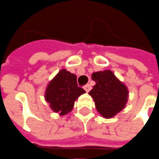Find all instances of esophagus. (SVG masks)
Segmentation results:
<instances>
[{
    "instance_id": "34e87169",
    "label": "esophagus",
    "mask_w": 159,
    "mask_h": 159,
    "mask_svg": "<svg viewBox=\"0 0 159 159\" xmlns=\"http://www.w3.org/2000/svg\"><path fill=\"white\" fill-rule=\"evenodd\" d=\"M84 90H85L86 92L89 93L91 90V85L90 84H86L84 87Z\"/></svg>"
}]
</instances>
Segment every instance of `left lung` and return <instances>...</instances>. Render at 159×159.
Listing matches in <instances>:
<instances>
[{
	"label": "left lung",
	"mask_w": 159,
	"mask_h": 159,
	"mask_svg": "<svg viewBox=\"0 0 159 159\" xmlns=\"http://www.w3.org/2000/svg\"><path fill=\"white\" fill-rule=\"evenodd\" d=\"M92 80L96 84L89 94L93 98L96 109L102 117L112 118L125 108L129 91L113 72L108 70L94 72Z\"/></svg>",
	"instance_id": "8db88e82"
}]
</instances>
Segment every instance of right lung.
Listing matches in <instances>:
<instances>
[{"instance_id": "right-lung-1", "label": "right lung", "mask_w": 159, "mask_h": 159, "mask_svg": "<svg viewBox=\"0 0 159 159\" xmlns=\"http://www.w3.org/2000/svg\"><path fill=\"white\" fill-rule=\"evenodd\" d=\"M84 93L78 87L75 75L62 69L48 83L44 97L54 112L64 116L72 111L75 102Z\"/></svg>"}]
</instances>
